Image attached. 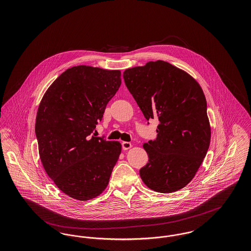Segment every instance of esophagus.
<instances>
[{
	"instance_id": "1",
	"label": "esophagus",
	"mask_w": 251,
	"mask_h": 251,
	"mask_svg": "<svg viewBox=\"0 0 251 251\" xmlns=\"http://www.w3.org/2000/svg\"><path fill=\"white\" fill-rule=\"evenodd\" d=\"M131 147H132V145H131V143H130V142H122V149H123L124 151L131 149Z\"/></svg>"
}]
</instances>
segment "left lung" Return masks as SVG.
I'll return each mask as SVG.
<instances>
[{"label": "left lung", "mask_w": 251, "mask_h": 251, "mask_svg": "<svg viewBox=\"0 0 251 251\" xmlns=\"http://www.w3.org/2000/svg\"><path fill=\"white\" fill-rule=\"evenodd\" d=\"M123 77L146 120H159L155 140L143 144L149 163L140 177L153 191H178L195 177L210 146L202 88L190 74L163 60L128 69Z\"/></svg>", "instance_id": "obj_1"}]
</instances>
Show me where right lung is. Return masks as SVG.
I'll use <instances>...</instances> for the list:
<instances>
[{
  "mask_svg": "<svg viewBox=\"0 0 251 251\" xmlns=\"http://www.w3.org/2000/svg\"><path fill=\"white\" fill-rule=\"evenodd\" d=\"M120 84L119 70L76 66L50 85L39 103L36 134L42 166L74 200L100 196L119 160L121 144L92 132Z\"/></svg>",
  "mask_w": 251,
  "mask_h": 251,
  "instance_id": "add662e5",
  "label": "right lung"
}]
</instances>
